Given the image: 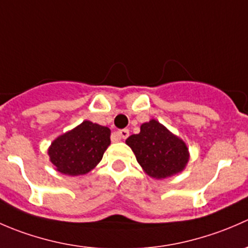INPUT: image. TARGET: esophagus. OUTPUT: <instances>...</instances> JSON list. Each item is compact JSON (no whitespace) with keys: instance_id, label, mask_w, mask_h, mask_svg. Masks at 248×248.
I'll return each instance as SVG.
<instances>
[{"instance_id":"esophagus-1","label":"esophagus","mask_w":248,"mask_h":248,"mask_svg":"<svg viewBox=\"0 0 248 248\" xmlns=\"http://www.w3.org/2000/svg\"><path fill=\"white\" fill-rule=\"evenodd\" d=\"M115 136H116L119 139H126V138H128L129 131L127 128L120 129V131H117L116 133H115Z\"/></svg>"}]
</instances>
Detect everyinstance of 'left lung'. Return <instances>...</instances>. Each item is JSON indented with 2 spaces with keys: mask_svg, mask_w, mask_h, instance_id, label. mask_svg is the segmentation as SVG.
<instances>
[{
  "mask_svg": "<svg viewBox=\"0 0 248 248\" xmlns=\"http://www.w3.org/2000/svg\"><path fill=\"white\" fill-rule=\"evenodd\" d=\"M126 144L150 177L167 179L181 172L189 161L186 142L156 120L140 126L138 134H132Z\"/></svg>",
  "mask_w": 248,
  "mask_h": 248,
  "instance_id": "left-lung-1",
  "label": "left lung"
}]
</instances>
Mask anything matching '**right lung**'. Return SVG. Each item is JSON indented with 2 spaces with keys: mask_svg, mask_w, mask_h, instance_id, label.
Returning a JSON list of instances; mask_svg holds the SVG:
<instances>
[{
  "mask_svg": "<svg viewBox=\"0 0 248 248\" xmlns=\"http://www.w3.org/2000/svg\"><path fill=\"white\" fill-rule=\"evenodd\" d=\"M110 129L85 120L71 131L52 140L49 159L57 171L78 176L91 171L110 145Z\"/></svg>",
  "mask_w": 248,
  "mask_h": 248,
  "instance_id": "1",
  "label": "right lung"
}]
</instances>
